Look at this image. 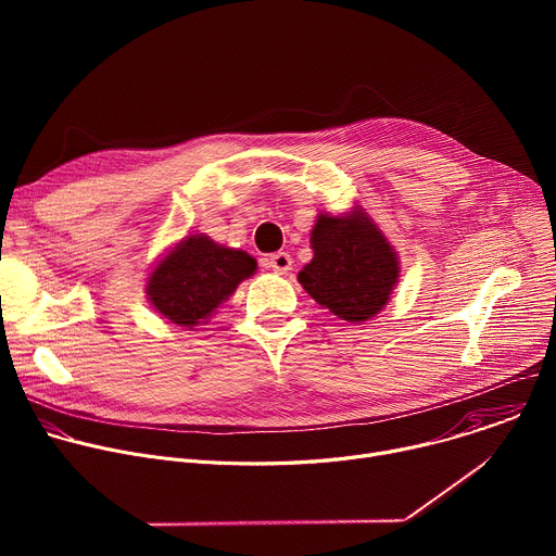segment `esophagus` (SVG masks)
<instances>
[{"instance_id":"esophagus-1","label":"esophagus","mask_w":556,"mask_h":556,"mask_svg":"<svg viewBox=\"0 0 556 556\" xmlns=\"http://www.w3.org/2000/svg\"><path fill=\"white\" fill-rule=\"evenodd\" d=\"M268 268H273L277 275H286L292 268V257L288 253H275L268 260Z\"/></svg>"}]
</instances>
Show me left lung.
Wrapping results in <instances>:
<instances>
[{"label": "left lung", "instance_id": "left-lung-1", "mask_svg": "<svg viewBox=\"0 0 556 556\" xmlns=\"http://www.w3.org/2000/svg\"><path fill=\"white\" fill-rule=\"evenodd\" d=\"M309 247L314 255L296 279L341 321H369L401 281L399 253L361 204L341 215H316Z\"/></svg>", "mask_w": 556, "mask_h": 556}]
</instances>
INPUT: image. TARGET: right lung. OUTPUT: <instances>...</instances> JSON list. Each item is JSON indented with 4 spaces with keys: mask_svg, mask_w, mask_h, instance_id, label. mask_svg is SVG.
Listing matches in <instances>:
<instances>
[{
    "mask_svg": "<svg viewBox=\"0 0 556 556\" xmlns=\"http://www.w3.org/2000/svg\"><path fill=\"white\" fill-rule=\"evenodd\" d=\"M255 270L257 262L247 251L193 232L155 262L147 275L144 294L165 321L195 330L208 324L215 309Z\"/></svg>",
    "mask_w": 556,
    "mask_h": 556,
    "instance_id": "1",
    "label": "right lung"
}]
</instances>
